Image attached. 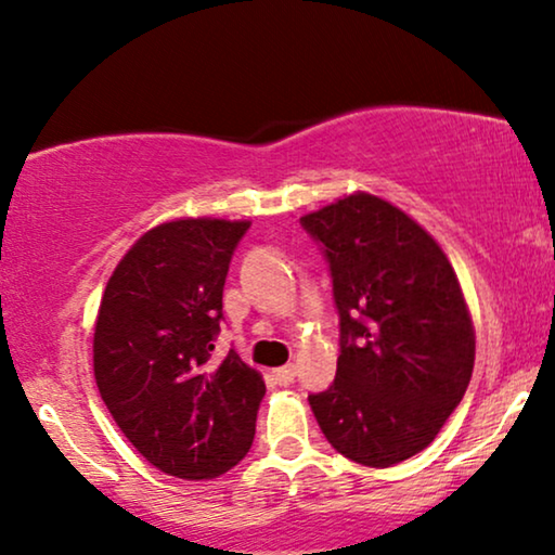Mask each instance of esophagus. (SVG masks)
<instances>
[{"mask_svg":"<svg viewBox=\"0 0 555 555\" xmlns=\"http://www.w3.org/2000/svg\"><path fill=\"white\" fill-rule=\"evenodd\" d=\"M294 365H284V367H279V371H273V378H276V383L279 386H292L294 383Z\"/></svg>","mask_w":555,"mask_h":555,"instance_id":"34e87169","label":"esophagus"}]
</instances>
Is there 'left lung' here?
I'll use <instances>...</instances> for the list:
<instances>
[{"mask_svg": "<svg viewBox=\"0 0 555 555\" xmlns=\"http://www.w3.org/2000/svg\"><path fill=\"white\" fill-rule=\"evenodd\" d=\"M330 263L337 375L309 396L332 447L390 467L437 439L475 367V327L439 243L403 210L354 192L301 218Z\"/></svg>", "mask_w": 555, "mask_h": 555, "instance_id": "1", "label": "left lung"}]
</instances>
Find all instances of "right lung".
<instances>
[{
    "label": "right lung",
    "instance_id": "right-lung-1",
    "mask_svg": "<svg viewBox=\"0 0 555 555\" xmlns=\"http://www.w3.org/2000/svg\"><path fill=\"white\" fill-rule=\"evenodd\" d=\"M248 220L184 218L118 261L93 332L95 386L124 437L180 479H212L248 454L266 393L233 350L212 363L223 286Z\"/></svg>",
    "mask_w": 555,
    "mask_h": 555
}]
</instances>
